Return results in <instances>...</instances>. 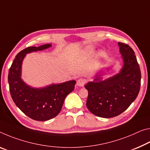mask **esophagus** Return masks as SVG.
Wrapping results in <instances>:
<instances>
[{"instance_id": "34e87169", "label": "esophagus", "mask_w": 150, "mask_h": 150, "mask_svg": "<svg viewBox=\"0 0 150 150\" xmlns=\"http://www.w3.org/2000/svg\"><path fill=\"white\" fill-rule=\"evenodd\" d=\"M85 83V80L84 79H79L77 81V85H78L79 87H83Z\"/></svg>"}]
</instances>
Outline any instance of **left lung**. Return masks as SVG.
Returning a JSON list of instances; mask_svg holds the SVG:
<instances>
[{
  "instance_id": "left-lung-1",
  "label": "left lung",
  "mask_w": 150,
  "mask_h": 150,
  "mask_svg": "<svg viewBox=\"0 0 150 150\" xmlns=\"http://www.w3.org/2000/svg\"><path fill=\"white\" fill-rule=\"evenodd\" d=\"M123 65L117 74L103 80L100 73L85 85L88 91L86 105L95 115L117 116L136 99L141 85V71L135 53L129 45L118 42Z\"/></svg>"
}]
</instances>
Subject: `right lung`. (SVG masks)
<instances>
[{"label":"right lung","instance_id":"1","mask_svg":"<svg viewBox=\"0 0 150 150\" xmlns=\"http://www.w3.org/2000/svg\"><path fill=\"white\" fill-rule=\"evenodd\" d=\"M51 47V44H45L23 50L16 54L8 71L9 89L13 101L26 115L37 121H47L57 115L66 96L73 91L76 83L75 80H71L35 88L24 82L21 78V69L27 54Z\"/></svg>","mask_w":150,"mask_h":150}]
</instances>
